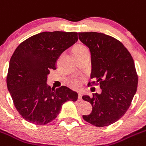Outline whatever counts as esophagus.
Returning a JSON list of instances; mask_svg holds the SVG:
<instances>
[{
	"label": "esophagus",
	"instance_id": "obj_1",
	"mask_svg": "<svg viewBox=\"0 0 146 146\" xmlns=\"http://www.w3.org/2000/svg\"><path fill=\"white\" fill-rule=\"evenodd\" d=\"M78 101H82V94H78Z\"/></svg>",
	"mask_w": 146,
	"mask_h": 146
}]
</instances>
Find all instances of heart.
Instances as JSON below:
<instances>
[{
    "label": "heart",
    "mask_w": 146,
    "mask_h": 146,
    "mask_svg": "<svg viewBox=\"0 0 146 146\" xmlns=\"http://www.w3.org/2000/svg\"><path fill=\"white\" fill-rule=\"evenodd\" d=\"M86 50H88V49H87V47H86V46L79 45L75 48L74 52H74V54H78V53L86 51ZM80 84H80V81H78V80H76V79L73 80V81L70 82V86L74 88H78V87L80 86Z\"/></svg>",
    "instance_id": "1"
}]
</instances>
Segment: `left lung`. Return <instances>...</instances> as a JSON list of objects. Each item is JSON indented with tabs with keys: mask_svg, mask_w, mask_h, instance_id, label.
<instances>
[{
	"mask_svg": "<svg viewBox=\"0 0 146 146\" xmlns=\"http://www.w3.org/2000/svg\"><path fill=\"white\" fill-rule=\"evenodd\" d=\"M79 39L92 54L88 85H99L102 93L83 96L91 103L92 111L84 120L96 127H105L119 120L131 104L137 91L138 77L131 54L122 42L103 33L79 32Z\"/></svg>",
	"mask_w": 146,
	"mask_h": 146,
	"instance_id": "left-lung-1",
	"label": "left lung"
}]
</instances>
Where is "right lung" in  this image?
I'll return each mask as SVG.
<instances>
[{
	"mask_svg": "<svg viewBox=\"0 0 146 146\" xmlns=\"http://www.w3.org/2000/svg\"><path fill=\"white\" fill-rule=\"evenodd\" d=\"M78 39L77 32H44L28 38L15 50L9 62L7 87L21 116L36 125L58 117L62 104L76 102L78 94L65 86L51 88L47 75L59 56Z\"/></svg>",
	"mask_w": 146,
	"mask_h": 146,
	"instance_id": "add662e5",
	"label": "right lung"
}]
</instances>
